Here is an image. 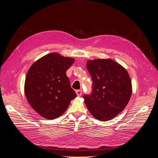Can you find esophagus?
<instances>
[{
    "mask_svg": "<svg viewBox=\"0 0 158 158\" xmlns=\"http://www.w3.org/2000/svg\"><path fill=\"white\" fill-rule=\"evenodd\" d=\"M82 90L81 89H78V90H76V95H78V96H81L82 95Z\"/></svg>",
    "mask_w": 158,
    "mask_h": 158,
    "instance_id": "obj_1",
    "label": "esophagus"
}]
</instances>
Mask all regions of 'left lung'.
I'll list each match as a JSON object with an SVG mask.
<instances>
[{"label": "left lung", "instance_id": "obj_1", "mask_svg": "<svg viewBox=\"0 0 158 158\" xmlns=\"http://www.w3.org/2000/svg\"><path fill=\"white\" fill-rule=\"evenodd\" d=\"M86 66L93 90L91 95H84L85 106L98 120H111L123 111L130 100V76L122 65L111 59L88 60Z\"/></svg>", "mask_w": 158, "mask_h": 158}]
</instances>
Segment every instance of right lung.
Returning a JSON list of instances; mask_svg holds the SVG:
<instances>
[{"instance_id": "right-lung-1", "label": "right lung", "mask_w": 158, "mask_h": 158, "mask_svg": "<svg viewBox=\"0 0 158 158\" xmlns=\"http://www.w3.org/2000/svg\"><path fill=\"white\" fill-rule=\"evenodd\" d=\"M74 62L72 57L51 52L36 60L28 70L24 84L26 97L42 117L51 120L60 117L76 97L66 74Z\"/></svg>"}]
</instances>
